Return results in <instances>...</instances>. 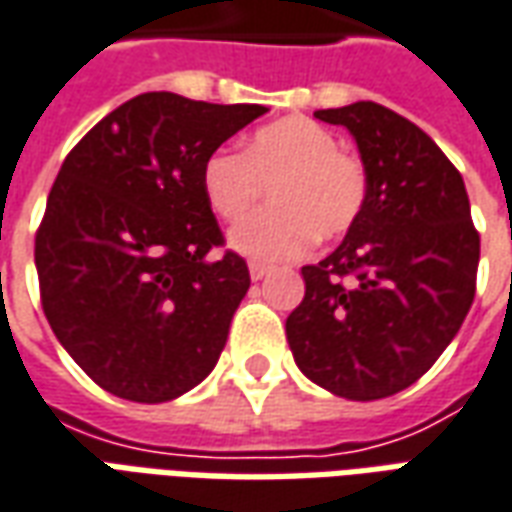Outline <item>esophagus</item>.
Here are the masks:
<instances>
[{
	"label": "esophagus",
	"mask_w": 512,
	"mask_h": 512,
	"mask_svg": "<svg viewBox=\"0 0 512 512\" xmlns=\"http://www.w3.org/2000/svg\"><path fill=\"white\" fill-rule=\"evenodd\" d=\"M268 274V266H263V263H257V260H252V263H249V277H252V280H263V277H266Z\"/></svg>",
	"instance_id": "esophagus-1"
}]
</instances>
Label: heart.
<instances>
[{"label": "heart", "mask_w": 512, "mask_h": 512, "mask_svg": "<svg viewBox=\"0 0 512 512\" xmlns=\"http://www.w3.org/2000/svg\"><path fill=\"white\" fill-rule=\"evenodd\" d=\"M271 202L230 230V246L263 263L305 255L313 241L341 238L363 216L368 171L343 152L338 135L305 116L271 121L249 138L244 152L216 149L202 163V194L219 219L235 221L260 202Z\"/></svg>", "instance_id": "b5f03b06"}]
</instances>
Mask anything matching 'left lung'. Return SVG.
Listing matches in <instances>:
<instances>
[{
    "mask_svg": "<svg viewBox=\"0 0 512 512\" xmlns=\"http://www.w3.org/2000/svg\"><path fill=\"white\" fill-rule=\"evenodd\" d=\"M316 119L352 132L368 199L341 246L302 268L305 299L285 335L307 380L355 402L385 399L427 374L460 330L477 291L480 232L460 171L413 121L377 102Z\"/></svg>",
    "mask_w": 512,
    "mask_h": 512,
    "instance_id": "8db88e82",
    "label": "left lung"
}]
</instances>
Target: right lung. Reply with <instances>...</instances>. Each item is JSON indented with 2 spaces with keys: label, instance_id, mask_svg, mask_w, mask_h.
<instances>
[{
  "label": "right lung",
  "instance_id": "obj_1",
  "mask_svg": "<svg viewBox=\"0 0 512 512\" xmlns=\"http://www.w3.org/2000/svg\"><path fill=\"white\" fill-rule=\"evenodd\" d=\"M169 91L107 113L74 146L46 199L35 268L46 321L113 396L169 402L219 363L249 268L224 246L202 163L263 116Z\"/></svg>",
  "mask_w": 512,
  "mask_h": 512
}]
</instances>
